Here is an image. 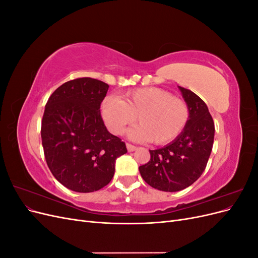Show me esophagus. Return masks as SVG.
<instances>
[{"label":"esophagus","instance_id":"obj_1","mask_svg":"<svg viewBox=\"0 0 258 258\" xmlns=\"http://www.w3.org/2000/svg\"><path fill=\"white\" fill-rule=\"evenodd\" d=\"M126 146H127V150H128V152H134V151H136V150H137V146L132 145V144H130V143H127V144H126Z\"/></svg>","mask_w":258,"mask_h":258}]
</instances>
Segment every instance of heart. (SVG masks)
Here are the masks:
<instances>
[{"label": "heart", "instance_id": "b5f03b06", "mask_svg": "<svg viewBox=\"0 0 258 258\" xmlns=\"http://www.w3.org/2000/svg\"><path fill=\"white\" fill-rule=\"evenodd\" d=\"M102 116L114 135H121L138 117L140 126L131 131V137L163 145L182 134L189 119V108L168 90L144 87L122 93L121 99L105 98Z\"/></svg>", "mask_w": 258, "mask_h": 258}]
</instances>
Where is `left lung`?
<instances>
[{
    "mask_svg": "<svg viewBox=\"0 0 258 258\" xmlns=\"http://www.w3.org/2000/svg\"><path fill=\"white\" fill-rule=\"evenodd\" d=\"M178 88L189 108L186 127L173 142L150 151V161L139 167L144 181L162 191H178L196 182L214 142V121L205 101L189 89Z\"/></svg>",
    "mask_w": 258,
    "mask_h": 258,
    "instance_id": "1",
    "label": "left lung"
}]
</instances>
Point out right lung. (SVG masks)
Segmentation results:
<instances>
[{"label": "right lung", "mask_w": 258, "mask_h": 258, "mask_svg": "<svg viewBox=\"0 0 258 258\" xmlns=\"http://www.w3.org/2000/svg\"><path fill=\"white\" fill-rule=\"evenodd\" d=\"M107 89L103 82L81 77L61 85L45 105L41 136L46 162L62 185L77 192L103 188L114 176L116 158L127 153L101 117Z\"/></svg>", "instance_id": "1"}]
</instances>
